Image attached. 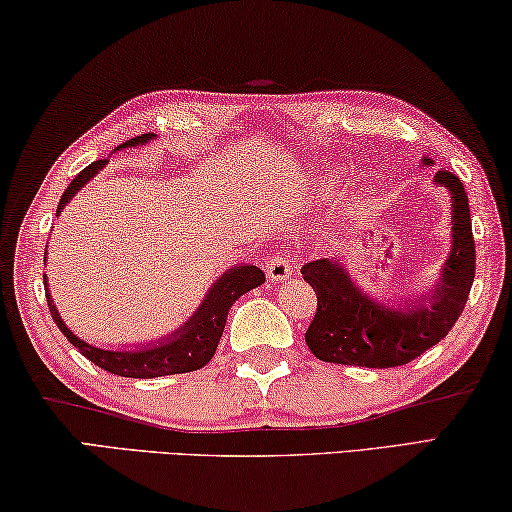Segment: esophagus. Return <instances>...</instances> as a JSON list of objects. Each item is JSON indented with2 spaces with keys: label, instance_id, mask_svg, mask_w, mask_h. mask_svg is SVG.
I'll list each match as a JSON object with an SVG mask.
<instances>
[{
  "label": "esophagus",
  "instance_id": "obj_1",
  "mask_svg": "<svg viewBox=\"0 0 512 512\" xmlns=\"http://www.w3.org/2000/svg\"><path fill=\"white\" fill-rule=\"evenodd\" d=\"M291 273H294V264H291V259L287 255L273 253L269 259H266V275H269L271 282L287 280Z\"/></svg>",
  "mask_w": 512,
  "mask_h": 512
}]
</instances>
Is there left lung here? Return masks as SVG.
I'll return each instance as SVG.
<instances>
[{"label":"left lung","instance_id":"8db88e82","mask_svg":"<svg viewBox=\"0 0 512 512\" xmlns=\"http://www.w3.org/2000/svg\"><path fill=\"white\" fill-rule=\"evenodd\" d=\"M424 164L433 161L424 157ZM435 182L451 191L453 243L442 278L428 296L405 298L396 310L362 294L339 259H316L300 269L316 294L305 342L319 360L369 369L403 367L449 335L472 289L476 248L465 186L449 170H437Z\"/></svg>","mask_w":512,"mask_h":512}]
</instances>
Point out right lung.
<instances>
[{"label":"right lung","instance_id":"add662e5","mask_svg":"<svg viewBox=\"0 0 512 512\" xmlns=\"http://www.w3.org/2000/svg\"><path fill=\"white\" fill-rule=\"evenodd\" d=\"M150 139L152 134H141L136 136V139L125 141L120 148L143 145ZM104 166H107V159H97L91 166L81 170L75 180L70 182L68 189L63 191L59 212L66 207V202L75 196L81 186L91 180L97 170ZM43 280L47 285V275H43ZM264 280H266L264 271L257 269V266H250V264L234 266V269L223 273L221 278L214 282V287L207 294L205 303L198 307V312L193 314L180 330L164 337L159 344L136 348V351H104V348H95L91 344L81 342L75 332H70L66 323H63L47 289H45V296H47V307H50L54 323L59 326L63 335L68 337V342L75 348H79V353L84 355V358L97 364L100 369L116 373V376H123V378H157V376H170V373H186V371H196L205 367V364L214 358L216 346L221 342L227 312H230L234 300L246 294V291L259 287Z\"/></svg>","mask_w":512,"mask_h":512}]
</instances>
